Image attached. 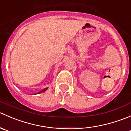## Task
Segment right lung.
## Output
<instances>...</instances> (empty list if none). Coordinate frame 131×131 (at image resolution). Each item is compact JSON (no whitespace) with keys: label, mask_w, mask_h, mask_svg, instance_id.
<instances>
[{"label":"right lung","mask_w":131,"mask_h":131,"mask_svg":"<svg viewBox=\"0 0 131 131\" xmlns=\"http://www.w3.org/2000/svg\"><path fill=\"white\" fill-rule=\"evenodd\" d=\"M48 88H46V89H44V90H41V91H40L39 92H38L37 93V94H40V93H41V92H45V90H46V89H47Z\"/></svg>","instance_id":"add662e5"}]
</instances>
